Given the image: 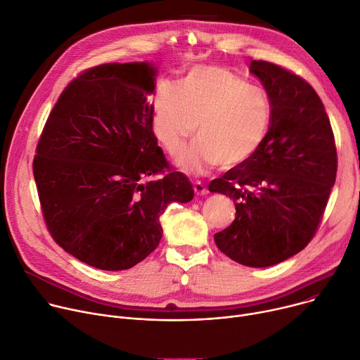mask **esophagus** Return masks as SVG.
Instances as JSON below:
<instances>
[{"label":"esophagus","instance_id":"1","mask_svg":"<svg viewBox=\"0 0 360 360\" xmlns=\"http://www.w3.org/2000/svg\"><path fill=\"white\" fill-rule=\"evenodd\" d=\"M193 190H195V193L198 195V196H205V195H207V188L203 186V183H200V181H196L195 184H193Z\"/></svg>","mask_w":360,"mask_h":360}]
</instances>
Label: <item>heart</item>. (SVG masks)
Instances as JSON below:
<instances>
[{"label":"heart","instance_id":"1","mask_svg":"<svg viewBox=\"0 0 360 360\" xmlns=\"http://www.w3.org/2000/svg\"><path fill=\"white\" fill-rule=\"evenodd\" d=\"M270 120L266 93L217 65L195 67L177 89L161 84L154 96V134L165 151L176 154L188 138H198L177 155V165L192 174L214 165L231 170L250 160L264 142Z\"/></svg>","mask_w":360,"mask_h":360}]
</instances>
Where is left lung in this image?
Here are the masks:
<instances>
[{
    "instance_id": "left-lung-1",
    "label": "left lung",
    "mask_w": 360,
    "mask_h": 360,
    "mask_svg": "<svg viewBox=\"0 0 360 360\" xmlns=\"http://www.w3.org/2000/svg\"><path fill=\"white\" fill-rule=\"evenodd\" d=\"M271 105L259 151L209 183L236 202V219L214 236L234 262L267 267L304 250L320 226L337 174L330 119L319 94L292 71L251 60Z\"/></svg>"
}]
</instances>
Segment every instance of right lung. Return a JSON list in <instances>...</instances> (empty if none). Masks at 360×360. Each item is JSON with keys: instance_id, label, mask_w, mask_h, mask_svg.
I'll return each mask as SVG.
<instances>
[{"instance_id": "1", "label": "right lung", "mask_w": 360, "mask_h": 360, "mask_svg": "<svg viewBox=\"0 0 360 360\" xmlns=\"http://www.w3.org/2000/svg\"><path fill=\"white\" fill-rule=\"evenodd\" d=\"M155 77L150 62L82 71L60 93L36 146L33 176L49 234L101 270L131 269L151 255L168 203L193 199L153 132Z\"/></svg>"}]
</instances>
